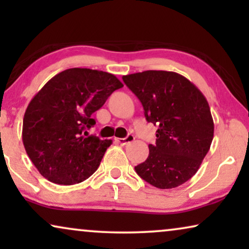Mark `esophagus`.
I'll return each mask as SVG.
<instances>
[{"label":"esophagus","mask_w":249,"mask_h":249,"mask_svg":"<svg viewBox=\"0 0 249 249\" xmlns=\"http://www.w3.org/2000/svg\"><path fill=\"white\" fill-rule=\"evenodd\" d=\"M134 141H135L134 135H128L125 138L118 139L119 144H121V145H128V144H130V142H132Z\"/></svg>","instance_id":"esophagus-1"}]
</instances>
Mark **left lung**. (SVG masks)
I'll return each mask as SVG.
<instances>
[{"label": "left lung", "instance_id": "obj_1", "mask_svg": "<svg viewBox=\"0 0 249 249\" xmlns=\"http://www.w3.org/2000/svg\"><path fill=\"white\" fill-rule=\"evenodd\" d=\"M142 102L147 122L158 127L145 162L135 166L146 182L176 188L198 171L213 141L214 124L202 91L181 74L147 70L122 77Z\"/></svg>", "mask_w": 249, "mask_h": 249}]
</instances>
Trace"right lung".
Returning <instances> with one entry per match:
<instances>
[{"mask_svg":"<svg viewBox=\"0 0 249 249\" xmlns=\"http://www.w3.org/2000/svg\"><path fill=\"white\" fill-rule=\"evenodd\" d=\"M124 84L114 74L71 68L44 85L27 107L22 142L40 175L57 185H74L96 171L111 139L88 136L91 114Z\"/></svg>","mask_w":249,"mask_h":249,"instance_id":"obj_1","label":"right lung"}]
</instances>
